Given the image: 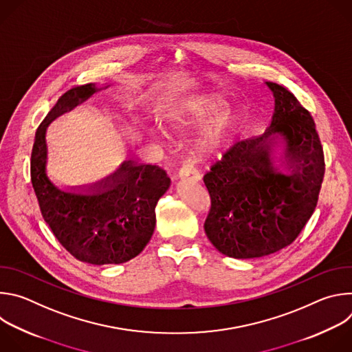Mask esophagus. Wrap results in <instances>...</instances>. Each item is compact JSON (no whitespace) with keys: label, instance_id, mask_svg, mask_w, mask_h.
I'll list each match as a JSON object with an SVG mask.
<instances>
[{"label":"esophagus","instance_id":"obj_1","mask_svg":"<svg viewBox=\"0 0 352 352\" xmlns=\"http://www.w3.org/2000/svg\"><path fill=\"white\" fill-rule=\"evenodd\" d=\"M177 178H179V179H190V181H193V182H197L199 179H200V174H199V171L196 170V168H193L192 166H182L181 168H179V171H178V174H177Z\"/></svg>","mask_w":352,"mask_h":352}]
</instances>
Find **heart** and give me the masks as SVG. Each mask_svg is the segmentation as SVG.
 I'll list each match as a JSON object with an SVG mask.
<instances>
[{
  "instance_id": "1",
  "label": "heart",
  "mask_w": 352,
  "mask_h": 352,
  "mask_svg": "<svg viewBox=\"0 0 352 352\" xmlns=\"http://www.w3.org/2000/svg\"><path fill=\"white\" fill-rule=\"evenodd\" d=\"M224 104V98L214 93L185 98L160 118V126L170 133H185L208 120L196 139L193 157L195 160L213 157L231 142L239 124V111L234 106Z\"/></svg>"
}]
</instances>
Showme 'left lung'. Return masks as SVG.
<instances>
[{
  "mask_svg": "<svg viewBox=\"0 0 352 352\" xmlns=\"http://www.w3.org/2000/svg\"><path fill=\"white\" fill-rule=\"evenodd\" d=\"M274 114L261 136L235 143L204 177L210 195L205 232L217 250L235 259L262 258L288 246L318 205L324 177L323 147L315 121L285 87L266 82ZM283 135L289 175L271 163Z\"/></svg>",
  "mask_w": 352,
  "mask_h": 352,
  "instance_id": "obj_1",
  "label": "left lung"
}]
</instances>
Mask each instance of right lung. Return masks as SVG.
Wrapping results in <instances>:
<instances>
[{
  "mask_svg": "<svg viewBox=\"0 0 352 352\" xmlns=\"http://www.w3.org/2000/svg\"><path fill=\"white\" fill-rule=\"evenodd\" d=\"M97 90L87 83L60 96L36 131L30 178L44 221L75 259L120 265L138 256L152 238L156 205L171 184L167 173L159 166L125 162L86 195L61 190L45 175V126Z\"/></svg>",
  "mask_w": 352,
  "mask_h": 352,
  "instance_id": "1",
  "label": "right lung"
}]
</instances>
